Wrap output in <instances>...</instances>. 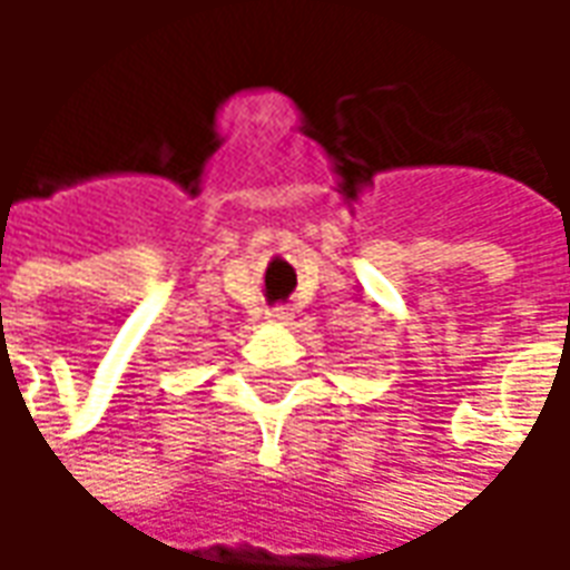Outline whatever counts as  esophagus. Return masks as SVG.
I'll return each mask as SVG.
<instances>
[{
  "mask_svg": "<svg viewBox=\"0 0 570 570\" xmlns=\"http://www.w3.org/2000/svg\"><path fill=\"white\" fill-rule=\"evenodd\" d=\"M265 314H268V321L272 323H286L293 317V311L286 308V305H274V308H268Z\"/></svg>",
  "mask_w": 570,
  "mask_h": 570,
  "instance_id": "esophagus-1",
  "label": "esophagus"
}]
</instances>
